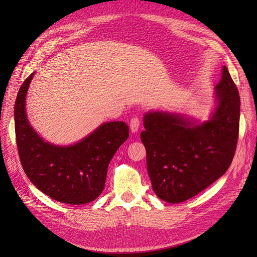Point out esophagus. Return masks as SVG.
Here are the masks:
<instances>
[{
  "mask_svg": "<svg viewBox=\"0 0 257 257\" xmlns=\"http://www.w3.org/2000/svg\"><path fill=\"white\" fill-rule=\"evenodd\" d=\"M140 127V120L138 118H133L130 120V130H132V133H137L139 130Z\"/></svg>",
  "mask_w": 257,
  "mask_h": 257,
  "instance_id": "esophagus-1",
  "label": "esophagus"
}]
</instances>
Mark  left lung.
Listing matches in <instances>:
<instances>
[{
    "label": "left lung",
    "instance_id": "obj_1",
    "mask_svg": "<svg viewBox=\"0 0 257 257\" xmlns=\"http://www.w3.org/2000/svg\"><path fill=\"white\" fill-rule=\"evenodd\" d=\"M214 100V109L203 122L183 113H145L140 138L152 189L161 200L169 203L189 200L230 168L238 138L241 101L225 66L215 86Z\"/></svg>",
    "mask_w": 257,
    "mask_h": 257
}]
</instances>
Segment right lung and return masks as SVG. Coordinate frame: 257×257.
I'll use <instances>...</instances> for the list:
<instances>
[{
	"mask_svg": "<svg viewBox=\"0 0 257 257\" xmlns=\"http://www.w3.org/2000/svg\"><path fill=\"white\" fill-rule=\"evenodd\" d=\"M35 72L22 84L14 107L16 144L30 181L43 193L67 204H86L105 188L108 165L129 137L123 121L103 122L78 143H48L32 127L26 114L27 90Z\"/></svg>",
	"mask_w": 257,
	"mask_h": 257,
	"instance_id": "obj_1",
	"label": "right lung"
}]
</instances>
